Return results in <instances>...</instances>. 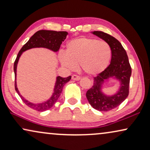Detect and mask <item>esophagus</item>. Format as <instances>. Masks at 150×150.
Masks as SVG:
<instances>
[{
    "label": "esophagus",
    "mask_w": 150,
    "mask_h": 150,
    "mask_svg": "<svg viewBox=\"0 0 150 150\" xmlns=\"http://www.w3.org/2000/svg\"><path fill=\"white\" fill-rule=\"evenodd\" d=\"M71 79L74 80V81H79V80H81V77L77 75H73L71 76Z\"/></svg>",
    "instance_id": "esophagus-1"
}]
</instances>
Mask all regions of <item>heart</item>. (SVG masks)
I'll return each mask as SVG.
<instances>
[{
    "mask_svg": "<svg viewBox=\"0 0 150 150\" xmlns=\"http://www.w3.org/2000/svg\"><path fill=\"white\" fill-rule=\"evenodd\" d=\"M111 55V48L105 41L81 37L69 41L65 54L61 53L59 59L61 65L69 70H74L80 63L84 72L96 76L107 68Z\"/></svg>",
    "mask_w": 150,
    "mask_h": 150,
    "instance_id": "1",
    "label": "heart"
}]
</instances>
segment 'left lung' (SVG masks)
I'll list each match as a JSON object with an SVG mask.
<instances>
[{"label": "left lung", "instance_id": "left-lung-1", "mask_svg": "<svg viewBox=\"0 0 150 150\" xmlns=\"http://www.w3.org/2000/svg\"><path fill=\"white\" fill-rule=\"evenodd\" d=\"M92 34L107 42L111 48V61L104 71L93 79V85L86 93L91 106L99 111H108L120 106L128 97L132 69L128 57L122 45L113 37L102 31H93ZM110 79L119 83L115 93L110 95L103 91V86Z\"/></svg>", "mask_w": 150, "mask_h": 150}]
</instances>
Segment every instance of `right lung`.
I'll list each match as a JSON object with an SVG mask.
<instances>
[{
	"mask_svg": "<svg viewBox=\"0 0 150 150\" xmlns=\"http://www.w3.org/2000/svg\"><path fill=\"white\" fill-rule=\"evenodd\" d=\"M67 35H68V33L66 31H54V30H38L22 46L20 52H18L13 65V70L15 73V89L20 97L21 98L22 101L28 107L35 110H38V111H44V110L50 109L56 103L61 92H62L63 87L67 82L70 81L71 76H69L67 78L57 76L54 89H53L52 94L50 98H48L46 101L40 102V103H33V102L28 101L26 98H24L20 94L19 90L18 89L16 79H17V66L20 57H21L22 53L25 52L26 50L35 48H44L54 52H58L61 44L66 39Z\"/></svg>",
	"mask_w": 150,
	"mask_h": 150,
	"instance_id": "right-lung-1",
	"label": "right lung"
}]
</instances>
